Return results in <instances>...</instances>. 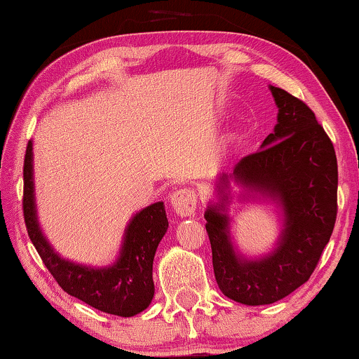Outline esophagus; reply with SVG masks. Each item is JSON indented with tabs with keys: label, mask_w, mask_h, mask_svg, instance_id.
I'll return each mask as SVG.
<instances>
[{
	"label": "esophagus",
	"mask_w": 359,
	"mask_h": 359,
	"mask_svg": "<svg viewBox=\"0 0 359 359\" xmlns=\"http://www.w3.org/2000/svg\"><path fill=\"white\" fill-rule=\"evenodd\" d=\"M170 203L176 214L181 217H188V215H193L198 208V193L193 188L176 189L170 196Z\"/></svg>",
	"instance_id": "34e87169"
}]
</instances>
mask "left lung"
I'll return each mask as SVG.
<instances>
[{
	"label": "left lung",
	"instance_id": "1",
	"mask_svg": "<svg viewBox=\"0 0 359 359\" xmlns=\"http://www.w3.org/2000/svg\"><path fill=\"white\" fill-rule=\"evenodd\" d=\"M278 124L262 150L245 156L229 177L278 198L287 222L275 253L259 262L238 259L229 242L224 201L205 210L212 266L220 291L247 306L273 304L309 281L337 220L338 165L330 137L306 102L281 88L269 86Z\"/></svg>",
	"mask_w": 359,
	"mask_h": 359
}]
</instances>
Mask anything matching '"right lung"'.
Masks as SVG:
<instances>
[{
    "mask_svg": "<svg viewBox=\"0 0 359 359\" xmlns=\"http://www.w3.org/2000/svg\"><path fill=\"white\" fill-rule=\"evenodd\" d=\"M22 212L29 238L42 263L63 291L101 312L132 317L145 311L154 299V257L168 229L163 203H155L132 219L121 257L109 268L93 269L68 263L53 252L37 225L32 183V142L24 155Z\"/></svg>",
    "mask_w": 359,
    "mask_h": 359,
    "instance_id": "right-lung-1",
    "label": "right lung"
}]
</instances>
